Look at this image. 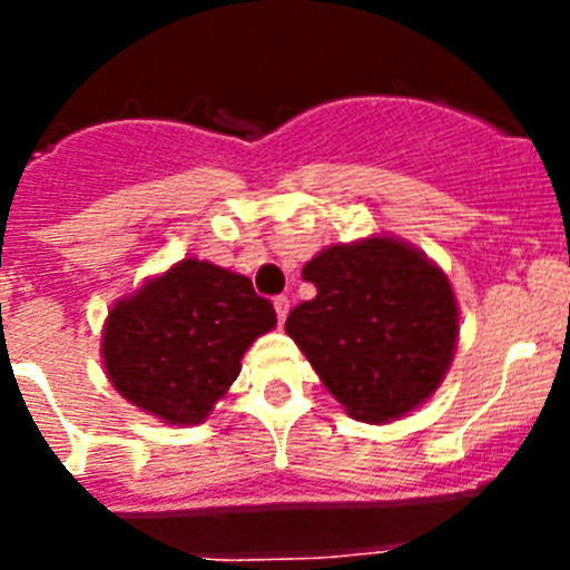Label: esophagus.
I'll list each match as a JSON object with an SVG mask.
<instances>
[{
  "instance_id": "1",
  "label": "esophagus",
  "mask_w": 570,
  "mask_h": 570,
  "mask_svg": "<svg viewBox=\"0 0 570 570\" xmlns=\"http://www.w3.org/2000/svg\"><path fill=\"white\" fill-rule=\"evenodd\" d=\"M274 308H276V320H279V325H282V322H285V316H288V311H291L288 296H276Z\"/></svg>"
}]
</instances>
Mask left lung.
<instances>
[{"mask_svg": "<svg viewBox=\"0 0 570 570\" xmlns=\"http://www.w3.org/2000/svg\"><path fill=\"white\" fill-rule=\"evenodd\" d=\"M316 296L285 331L354 420L420 407L454 360L460 311L448 276L394 236L334 245L302 268Z\"/></svg>", "mask_w": 570, "mask_h": 570, "instance_id": "obj_1", "label": "left lung"}]
</instances>
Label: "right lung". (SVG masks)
I'll list each match as a JSON object with an SVG mask.
<instances>
[{
  "label": "right lung",
  "instance_id": "1",
  "mask_svg": "<svg viewBox=\"0 0 570 570\" xmlns=\"http://www.w3.org/2000/svg\"><path fill=\"white\" fill-rule=\"evenodd\" d=\"M274 325V305L248 276L188 256L110 308L105 374L156 420L199 425L239 376L242 354Z\"/></svg>",
  "mask_w": 570,
  "mask_h": 570
}]
</instances>
